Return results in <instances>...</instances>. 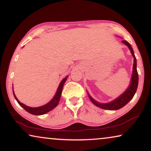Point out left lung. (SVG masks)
Listing matches in <instances>:
<instances>
[{
	"mask_svg": "<svg viewBox=\"0 0 151 151\" xmlns=\"http://www.w3.org/2000/svg\"><path fill=\"white\" fill-rule=\"evenodd\" d=\"M122 42L123 44H124L125 45L128 46L129 49L131 50L132 56L134 58V63H133V75L132 77H131V84L129 85V88L127 89V90L123 93L122 94H121L120 96L118 97L117 99L114 100V101L110 102L108 103H100L99 102H97L92 99L90 95V99L95 105L97 106L101 109H108V110H117L120 109L124 107V105H126L131 99H133V97L134 96V95L136 92L137 86H138V73L137 71V61L135 56L134 55V52L132 47H131V44L129 43L128 42L125 41V40H122Z\"/></svg>",
	"mask_w": 151,
	"mask_h": 151,
	"instance_id": "left-lung-1",
	"label": "left lung"
}]
</instances>
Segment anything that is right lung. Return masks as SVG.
I'll return each mask as SVG.
<instances>
[{"instance_id":"obj_1","label":"right lung","mask_w":151,"mask_h":151,"mask_svg":"<svg viewBox=\"0 0 151 151\" xmlns=\"http://www.w3.org/2000/svg\"><path fill=\"white\" fill-rule=\"evenodd\" d=\"M67 77H68V76L65 78H63V79L61 81L60 84H59V86L58 87V89H57V90L56 94H55V96L53 97V99H52L51 101L49 102V103H48L47 104H46V105L42 106V107H28V106L25 105L23 103H20V102L18 100V99L16 98V95H15V94H14V92H13V93H14V96L15 97V99H16V100L17 101V102L18 103L19 105H20L22 107L24 108V109L26 110L27 112L33 114V115H37V116L43 115V114H45L46 113H48V111H51L52 109H53L55 107H57V105H58L59 100H60V97H61V92H62L63 85H64L65 81L67 80Z\"/></svg>"}]
</instances>
